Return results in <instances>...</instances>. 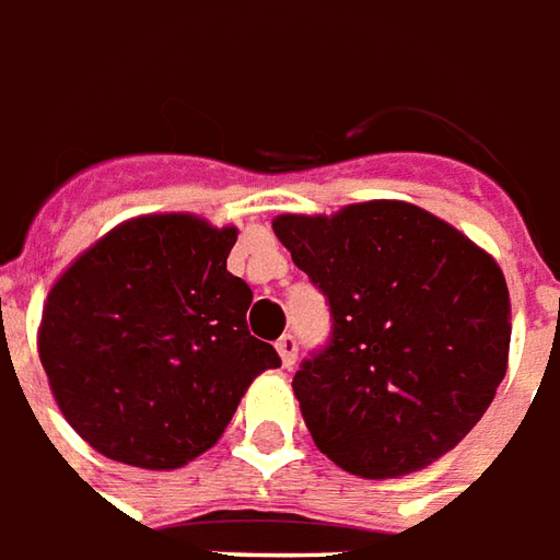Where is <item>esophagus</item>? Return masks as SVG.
Returning <instances> with one entry per match:
<instances>
[{"instance_id": "obj_1", "label": "esophagus", "mask_w": 560, "mask_h": 560, "mask_svg": "<svg viewBox=\"0 0 560 560\" xmlns=\"http://www.w3.org/2000/svg\"><path fill=\"white\" fill-rule=\"evenodd\" d=\"M277 352H280L283 364H287V368H292V364H295V359H299V340H295L292 335H283L280 340H277Z\"/></svg>"}]
</instances>
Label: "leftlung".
<instances>
[{
    "mask_svg": "<svg viewBox=\"0 0 560 560\" xmlns=\"http://www.w3.org/2000/svg\"><path fill=\"white\" fill-rule=\"evenodd\" d=\"M273 235L331 313L325 347L292 376L319 452L355 477L388 479L467 438L506 374L498 261L407 201L283 213Z\"/></svg>",
    "mask_w": 560,
    "mask_h": 560,
    "instance_id": "obj_1",
    "label": "left lung"
}]
</instances>
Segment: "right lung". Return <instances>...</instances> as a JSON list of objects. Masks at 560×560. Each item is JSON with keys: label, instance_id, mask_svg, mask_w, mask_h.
<instances>
[{"label": "right lung", "instance_id": "add662e5", "mask_svg": "<svg viewBox=\"0 0 560 560\" xmlns=\"http://www.w3.org/2000/svg\"><path fill=\"white\" fill-rule=\"evenodd\" d=\"M235 229L168 213L117 225L50 289L38 352L59 410L114 462L174 470L208 452L247 386L280 368L229 273Z\"/></svg>", "mask_w": 560, "mask_h": 560}]
</instances>
